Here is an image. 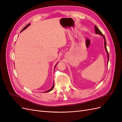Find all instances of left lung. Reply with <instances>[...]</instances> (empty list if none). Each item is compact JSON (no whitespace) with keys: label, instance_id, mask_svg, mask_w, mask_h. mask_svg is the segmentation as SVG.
Returning a JSON list of instances; mask_svg holds the SVG:
<instances>
[{"label":"left lung","instance_id":"8db88e82","mask_svg":"<svg viewBox=\"0 0 122 122\" xmlns=\"http://www.w3.org/2000/svg\"><path fill=\"white\" fill-rule=\"evenodd\" d=\"M95 29L96 34H99L100 35L102 36L103 37V39H104V46H105V48L106 51V52H107V56H108V61H107V62H108V61H109V55H108L107 50V48H106V40H105V36H104V35H103V34L101 32V31L99 30V29L96 25L95 26Z\"/></svg>","mask_w":122,"mask_h":122}]
</instances>
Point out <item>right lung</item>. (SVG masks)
Listing matches in <instances>:
<instances>
[{
    "label": "right lung",
    "instance_id": "right-lung-1",
    "mask_svg": "<svg viewBox=\"0 0 122 122\" xmlns=\"http://www.w3.org/2000/svg\"><path fill=\"white\" fill-rule=\"evenodd\" d=\"M30 25V23H29V24H28L27 25H26L23 28V29H22V30L21 31V32H22V31L23 30H24V29H25L28 26H29V25ZM56 65H57V64H56ZM56 65H55V66H56ZM55 69V68H54ZM53 87H54V83H53V86H52V87H51V88H50V90H48V91H46V92H45V93H46V92H50V91H51V90H53Z\"/></svg>",
    "mask_w": 122,
    "mask_h": 122
}]
</instances>
